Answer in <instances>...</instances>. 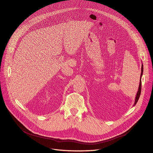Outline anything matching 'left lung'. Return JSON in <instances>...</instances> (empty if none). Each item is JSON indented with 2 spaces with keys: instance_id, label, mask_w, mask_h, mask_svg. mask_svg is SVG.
<instances>
[{
  "instance_id": "obj_1",
  "label": "left lung",
  "mask_w": 153,
  "mask_h": 153,
  "mask_svg": "<svg viewBox=\"0 0 153 153\" xmlns=\"http://www.w3.org/2000/svg\"><path fill=\"white\" fill-rule=\"evenodd\" d=\"M142 74H143V65H142V68H141V74H140V83H139V89H138V91L137 93V95H136V97H135V103H134V105L136 104L137 102H138V100H139V98L140 97V93H141V78H142Z\"/></svg>"
}]
</instances>
